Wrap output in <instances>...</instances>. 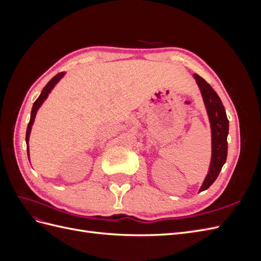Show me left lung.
<instances>
[{"label": "left lung", "instance_id": "obj_1", "mask_svg": "<svg viewBox=\"0 0 261 261\" xmlns=\"http://www.w3.org/2000/svg\"><path fill=\"white\" fill-rule=\"evenodd\" d=\"M194 78L200 89L211 127V162L208 174L199 189V192H202L213 184L226 161L228 120L222 101L212 87L199 75L194 74Z\"/></svg>", "mask_w": 261, "mask_h": 261}]
</instances>
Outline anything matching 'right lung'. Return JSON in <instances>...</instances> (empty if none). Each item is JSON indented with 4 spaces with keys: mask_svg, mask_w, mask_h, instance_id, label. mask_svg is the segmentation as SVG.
<instances>
[{
    "mask_svg": "<svg viewBox=\"0 0 261 261\" xmlns=\"http://www.w3.org/2000/svg\"><path fill=\"white\" fill-rule=\"evenodd\" d=\"M65 75V73H59L58 75H55L52 80L45 85L44 88L42 89L40 96H39V98L35 101V103L33 106V109H31V114H30V121L28 123V126H27V132H26V144H27V153H28V158H29V147H28V141H29V136H30V132H31V127H33V124L35 122V117H36V114H37V111L39 110V108H40L42 106V103L44 102V100L48 98L49 93L51 92V90L54 88V86L57 85L60 81L61 78Z\"/></svg>",
    "mask_w": 261,
    "mask_h": 261,
    "instance_id": "right-lung-1",
    "label": "right lung"
}]
</instances>
